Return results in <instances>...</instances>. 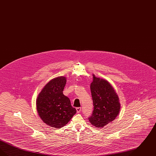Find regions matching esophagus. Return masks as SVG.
Listing matches in <instances>:
<instances>
[{"instance_id": "1", "label": "esophagus", "mask_w": 156, "mask_h": 156, "mask_svg": "<svg viewBox=\"0 0 156 156\" xmlns=\"http://www.w3.org/2000/svg\"><path fill=\"white\" fill-rule=\"evenodd\" d=\"M76 109L77 113H80L81 111V107H78V108H76Z\"/></svg>"}]
</instances>
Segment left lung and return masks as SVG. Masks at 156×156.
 Listing matches in <instances>:
<instances>
[{"label":"left lung","instance_id":"8db88e82","mask_svg":"<svg viewBox=\"0 0 156 156\" xmlns=\"http://www.w3.org/2000/svg\"><path fill=\"white\" fill-rule=\"evenodd\" d=\"M90 87L94 111L88 119L92 125L103 127L117 117L120 104L119 97L108 82L94 75Z\"/></svg>","mask_w":156,"mask_h":156}]
</instances>
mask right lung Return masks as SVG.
Masks as SVG:
<instances>
[{"instance_id":"add662e5","label":"right lung","mask_w":156,"mask_h":156,"mask_svg":"<svg viewBox=\"0 0 156 156\" xmlns=\"http://www.w3.org/2000/svg\"><path fill=\"white\" fill-rule=\"evenodd\" d=\"M66 82L64 76L52 79L45 85L36 101L39 116L45 123L57 129L67 125L76 112L69 99L63 94Z\"/></svg>"}]
</instances>
